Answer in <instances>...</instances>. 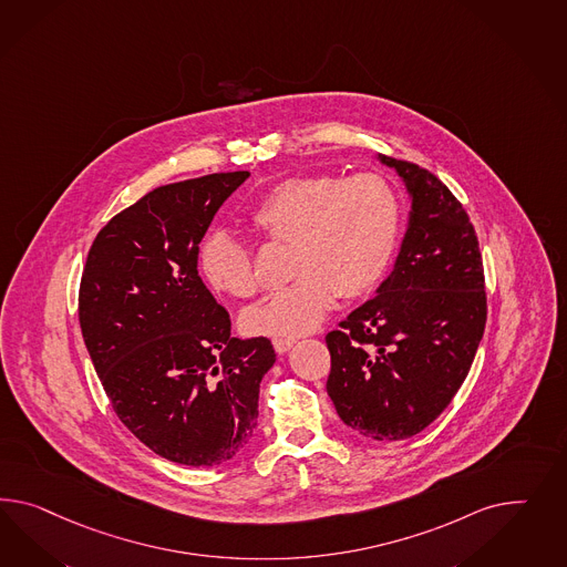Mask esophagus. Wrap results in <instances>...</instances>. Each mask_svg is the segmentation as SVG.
I'll use <instances>...</instances> for the list:
<instances>
[{
  "instance_id": "1",
  "label": "esophagus",
  "mask_w": 567,
  "mask_h": 567,
  "mask_svg": "<svg viewBox=\"0 0 567 567\" xmlns=\"http://www.w3.org/2000/svg\"><path fill=\"white\" fill-rule=\"evenodd\" d=\"M272 344H275V349L278 354H285V352L291 351L295 340H292V338H275V340H272Z\"/></svg>"
}]
</instances>
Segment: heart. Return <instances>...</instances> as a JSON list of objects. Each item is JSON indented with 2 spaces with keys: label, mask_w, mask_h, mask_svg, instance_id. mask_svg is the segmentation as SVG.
Here are the masks:
<instances>
[{
  "label": "heart",
  "mask_w": 567,
  "mask_h": 567,
  "mask_svg": "<svg viewBox=\"0 0 567 567\" xmlns=\"http://www.w3.org/2000/svg\"><path fill=\"white\" fill-rule=\"evenodd\" d=\"M249 220L270 241L292 245L295 280L247 307L241 328L251 337L297 338L326 320L338 295L354 299L378 287L396 254L402 204L375 173L306 175L276 184ZM199 272L213 291L235 299L258 287L247 247L227 233L204 241Z\"/></svg>",
  "instance_id": "obj_1"
}]
</instances>
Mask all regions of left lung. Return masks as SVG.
<instances>
[{"mask_svg": "<svg viewBox=\"0 0 567 567\" xmlns=\"http://www.w3.org/2000/svg\"><path fill=\"white\" fill-rule=\"evenodd\" d=\"M399 173L411 210L392 272L326 337L328 396L344 425L399 442L456 396L485 332V276L473 223L433 173L378 154Z\"/></svg>", "mask_w": 567, "mask_h": 567, "instance_id": "obj_1", "label": "left lung"}]
</instances>
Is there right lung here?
Segmentation results:
<instances>
[{"instance_id": "right-lung-1", "label": "right lung", "mask_w": 567, "mask_h": 567, "mask_svg": "<svg viewBox=\"0 0 567 567\" xmlns=\"http://www.w3.org/2000/svg\"><path fill=\"white\" fill-rule=\"evenodd\" d=\"M247 171L156 187L92 241L80 328L113 411L163 458L208 468L258 425L268 338L230 337L229 313L198 276V245Z\"/></svg>"}]
</instances>
